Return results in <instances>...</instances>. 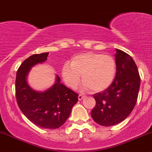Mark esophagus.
<instances>
[{
  "label": "esophagus",
  "instance_id": "obj_1",
  "mask_svg": "<svg viewBox=\"0 0 152 152\" xmlns=\"http://www.w3.org/2000/svg\"><path fill=\"white\" fill-rule=\"evenodd\" d=\"M85 97V96H83V95H79V96H78V99H79V101H82Z\"/></svg>",
  "mask_w": 152,
  "mask_h": 152
}]
</instances>
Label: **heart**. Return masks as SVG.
I'll return each instance as SVG.
<instances>
[{"label":"heart","instance_id":"1","mask_svg":"<svg viewBox=\"0 0 152 152\" xmlns=\"http://www.w3.org/2000/svg\"><path fill=\"white\" fill-rule=\"evenodd\" d=\"M116 63L110 55L99 53H82L72 58L70 65L65 63L62 67V77L69 87L76 89L81 82L83 89L96 93L108 88L114 81Z\"/></svg>","mask_w":152,"mask_h":152}]
</instances>
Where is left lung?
<instances>
[{
	"instance_id": "obj_1",
	"label": "left lung",
	"mask_w": 152,
	"mask_h": 152,
	"mask_svg": "<svg viewBox=\"0 0 152 152\" xmlns=\"http://www.w3.org/2000/svg\"><path fill=\"white\" fill-rule=\"evenodd\" d=\"M115 54L116 75L107 89L93 95L96 106L91 116L98 124L104 126L116 125L130 115L137 102L140 78L132 58L121 50Z\"/></svg>"
}]
</instances>
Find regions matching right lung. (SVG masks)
<instances>
[{
	"mask_svg": "<svg viewBox=\"0 0 152 152\" xmlns=\"http://www.w3.org/2000/svg\"><path fill=\"white\" fill-rule=\"evenodd\" d=\"M48 53L31 55L21 64L17 71L15 93L20 110L31 122L41 128L55 129L68 118L79 95L62 85L57 75L54 84L44 91L29 86V72L34 66L45 62Z\"/></svg>",
	"mask_w": 152,
	"mask_h": 152,
	"instance_id": "1",
	"label": "right lung"
}]
</instances>
